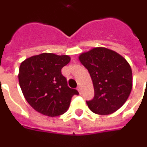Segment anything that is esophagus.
Segmentation results:
<instances>
[{"label":"esophagus","instance_id":"1","mask_svg":"<svg viewBox=\"0 0 147 147\" xmlns=\"http://www.w3.org/2000/svg\"><path fill=\"white\" fill-rule=\"evenodd\" d=\"M77 90H78V91H79V93H80V94L82 93V89H81V87H80V86H79V87H77Z\"/></svg>","mask_w":147,"mask_h":147}]
</instances>
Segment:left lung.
<instances>
[{"mask_svg": "<svg viewBox=\"0 0 147 147\" xmlns=\"http://www.w3.org/2000/svg\"><path fill=\"white\" fill-rule=\"evenodd\" d=\"M79 59L94 86V98L86 101L90 110L98 115H109L119 109L132 89V71L127 60L105 48L91 49Z\"/></svg>", "mask_w": 147, "mask_h": 147, "instance_id": "1", "label": "left lung"}]
</instances>
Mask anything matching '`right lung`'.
Returning a JSON list of instances; mask_svg holds the SVG:
<instances>
[{"label":"right lung","mask_w":147,"mask_h":147,"mask_svg":"<svg viewBox=\"0 0 147 147\" xmlns=\"http://www.w3.org/2000/svg\"><path fill=\"white\" fill-rule=\"evenodd\" d=\"M70 62L68 56L42 53L23 61L19 69V84L27 102L47 116H59L69 108L72 96L79 95L67 86L61 73Z\"/></svg>","instance_id":"right-lung-1"}]
</instances>
